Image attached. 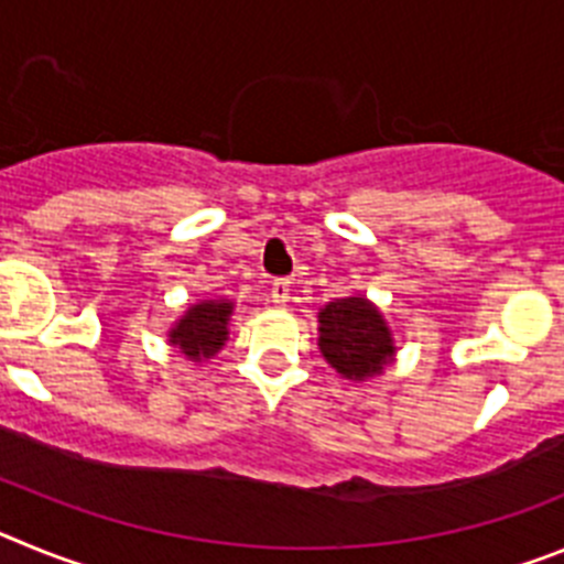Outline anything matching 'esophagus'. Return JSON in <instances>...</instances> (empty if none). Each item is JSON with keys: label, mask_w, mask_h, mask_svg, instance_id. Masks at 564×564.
I'll return each mask as SVG.
<instances>
[{"label": "esophagus", "mask_w": 564, "mask_h": 564, "mask_svg": "<svg viewBox=\"0 0 564 564\" xmlns=\"http://www.w3.org/2000/svg\"><path fill=\"white\" fill-rule=\"evenodd\" d=\"M271 299H273V305L285 307L288 302H291V279H273Z\"/></svg>", "instance_id": "obj_1"}]
</instances>
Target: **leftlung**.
Returning a JSON list of instances; mask_svg holds the SVG:
<instances>
[{"instance_id":"left-lung-1","label":"left lung","mask_w":564,"mask_h":564,"mask_svg":"<svg viewBox=\"0 0 564 564\" xmlns=\"http://www.w3.org/2000/svg\"><path fill=\"white\" fill-rule=\"evenodd\" d=\"M318 350L350 381L381 376L395 356L392 330L364 296H344L318 311Z\"/></svg>"}]
</instances>
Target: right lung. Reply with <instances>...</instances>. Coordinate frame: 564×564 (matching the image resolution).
Wrapping results in <instances>:
<instances>
[{
    "mask_svg": "<svg viewBox=\"0 0 564 564\" xmlns=\"http://www.w3.org/2000/svg\"><path fill=\"white\" fill-rule=\"evenodd\" d=\"M231 313L234 302L228 299H203L174 322V327L169 330V344L181 347L183 356L192 361L217 356L228 338Z\"/></svg>",
    "mask_w": 564,
    "mask_h": 564,
    "instance_id": "right-lung-1",
    "label": "right lung"
}]
</instances>
